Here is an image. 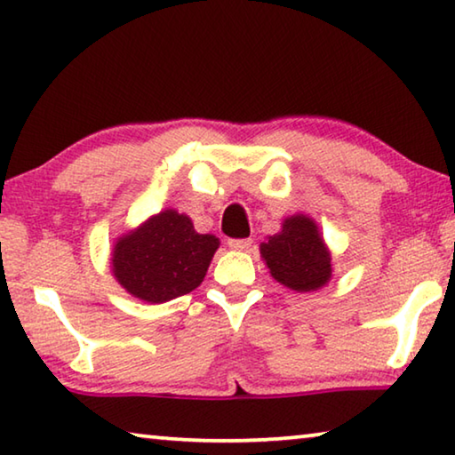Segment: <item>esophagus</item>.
<instances>
[{
	"label": "esophagus",
	"mask_w": 455,
	"mask_h": 455,
	"mask_svg": "<svg viewBox=\"0 0 455 455\" xmlns=\"http://www.w3.org/2000/svg\"><path fill=\"white\" fill-rule=\"evenodd\" d=\"M228 246L233 251H249L252 246V238H230Z\"/></svg>",
	"instance_id": "esophagus-1"
}]
</instances>
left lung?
Returning <instances> with one entry per match:
<instances>
[{
    "label": "left lung",
    "mask_w": 455,
    "mask_h": 455,
    "mask_svg": "<svg viewBox=\"0 0 455 455\" xmlns=\"http://www.w3.org/2000/svg\"><path fill=\"white\" fill-rule=\"evenodd\" d=\"M259 249L273 279L291 291H319L333 276L331 251L319 225L303 212L284 219L279 233L267 236Z\"/></svg>",
    "instance_id": "8db88e82"
}]
</instances>
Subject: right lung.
I'll return each mask as SVG.
<instances>
[{
    "label": "right lung",
    "instance_id": "add662e5",
    "mask_svg": "<svg viewBox=\"0 0 455 455\" xmlns=\"http://www.w3.org/2000/svg\"><path fill=\"white\" fill-rule=\"evenodd\" d=\"M220 241L200 235L190 217L160 211L114 243L110 268L130 295L146 303H166L204 281Z\"/></svg>",
    "mask_w": 455,
    "mask_h": 455
}]
</instances>
